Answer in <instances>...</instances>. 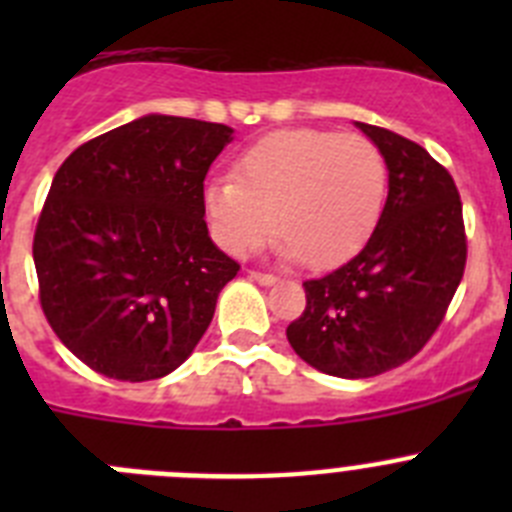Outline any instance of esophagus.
Returning a JSON list of instances; mask_svg holds the SVG:
<instances>
[{
	"mask_svg": "<svg viewBox=\"0 0 512 512\" xmlns=\"http://www.w3.org/2000/svg\"><path fill=\"white\" fill-rule=\"evenodd\" d=\"M248 277H251L253 282L264 284V287H271V284H277V282H279V279L274 277V274H264V271H251Z\"/></svg>",
	"mask_w": 512,
	"mask_h": 512,
	"instance_id": "34e87169",
	"label": "esophagus"
}]
</instances>
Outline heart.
Returning a JSON list of instances; mask_svg holds the SVG:
<instances>
[{"mask_svg":"<svg viewBox=\"0 0 512 512\" xmlns=\"http://www.w3.org/2000/svg\"><path fill=\"white\" fill-rule=\"evenodd\" d=\"M387 194L374 143L330 130H279L238 156L235 179H210L202 207L217 246L248 256L274 233L277 251L310 269H333L372 235Z\"/></svg>","mask_w":512,"mask_h":512,"instance_id":"heart-1","label":"heart"}]
</instances>
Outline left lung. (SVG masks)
I'll use <instances>...</instances> for the list:
<instances>
[{
	"instance_id": "8db88e82",
	"label": "left lung",
	"mask_w": 512,
	"mask_h": 512,
	"mask_svg": "<svg viewBox=\"0 0 512 512\" xmlns=\"http://www.w3.org/2000/svg\"><path fill=\"white\" fill-rule=\"evenodd\" d=\"M387 166V202L354 259L305 282L307 307L287 341L305 364L366 379L413 359L441 325L467 264L461 200L425 148L356 122Z\"/></svg>"
}]
</instances>
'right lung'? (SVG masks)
<instances>
[{
    "label": "right lung",
    "mask_w": 512,
    "mask_h": 512,
    "mask_svg": "<svg viewBox=\"0 0 512 512\" xmlns=\"http://www.w3.org/2000/svg\"><path fill=\"white\" fill-rule=\"evenodd\" d=\"M233 140L220 122L143 115L76 148L33 241L40 305L104 377L148 382L192 356L241 266L212 243L202 189Z\"/></svg>",
    "instance_id": "1"
}]
</instances>
